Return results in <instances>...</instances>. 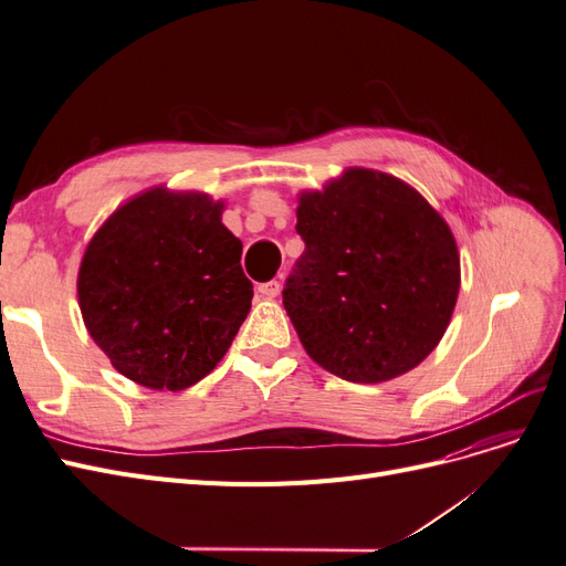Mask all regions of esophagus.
Returning <instances> with one entry per match:
<instances>
[{"instance_id": "obj_1", "label": "esophagus", "mask_w": 566, "mask_h": 566, "mask_svg": "<svg viewBox=\"0 0 566 566\" xmlns=\"http://www.w3.org/2000/svg\"><path fill=\"white\" fill-rule=\"evenodd\" d=\"M256 293H260V297H264V300L279 297L281 295V283L279 281H269V283L256 285Z\"/></svg>"}]
</instances>
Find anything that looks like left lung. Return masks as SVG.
<instances>
[{"mask_svg":"<svg viewBox=\"0 0 566 566\" xmlns=\"http://www.w3.org/2000/svg\"><path fill=\"white\" fill-rule=\"evenodd\" d=\"M297 233L306 248L283 304L321 368L375 385L434 352L455 310L460 252L413 186L347 167L297 196Z\"/></svg>","mask_w":566,"mask_h":566,"instance_id":"obj_1","label":"left lung"}]
</instances>
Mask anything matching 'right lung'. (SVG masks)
Returning <instances> with one entry per match:
<instances>
[{"instance_id": "obj_1", "label": "right lung", "mask_w": 566, "mask_h": 566, "mask_svg": "<svg viewBox=\"0 0 566 566\" xmlns=\"http://www.w3.org/2000/svg\"><path fill=\"white\" fill-rule=\"evenodd\" d=\"M224 200L153 186L98 227L82 254V321L127 380L181 391L212 373L250 312L243 243Z\"/></svg>"}]
</instances>
